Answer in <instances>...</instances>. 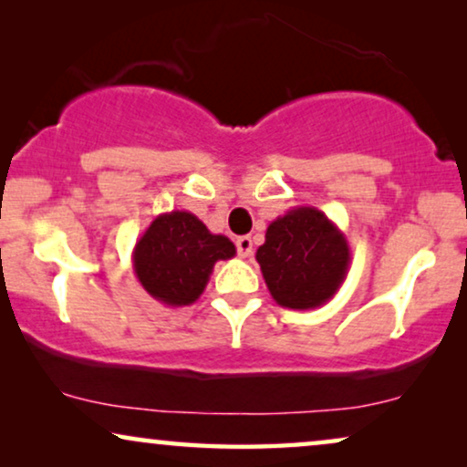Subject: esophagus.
<instances>
[{"mask_svg": "<svg viewBox=\"0 0 467 467\" xmlns=\"http://www.w3.org/2000/svg\"><path fill=\"white\" fill-rule=\"evenodd\" d=\"M235 246H238V255L240 257H251L253 255V240L248 235H240L235 240Z\"/></svg>", "mask_w": 467, "mask_h": 467, "instance_id": "1", "label": "esophagus"}]
</instances>
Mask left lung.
Returning a JSON list of instances; mask_svg holds the SVG:
<instances>
[{
	"instance_id": "1",
	"label": "left lung",
	"mask_w": 467,
	"mask_h": 467,
	"mask_svg": "<svg viewBox=\"0 0 467 467\" xmlns=\"http://www.w3.org/2000/svg\"><path fill=\"white\" fill-rule=\"evenodd\" d=\"M255 259L276 305L308 311L335 298L348 276L352 251L324 212L296 205L270 223Z\"/></svg>"
}]
</instances>
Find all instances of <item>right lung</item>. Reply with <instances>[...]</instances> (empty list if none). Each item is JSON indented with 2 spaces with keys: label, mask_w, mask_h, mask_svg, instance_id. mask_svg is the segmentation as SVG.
I'll list each match as a JSON object with an SVG mask.
<instances>
[{
  "label": "right lung",
  "mask_w": 467,
  "mask_h": 467,
  "mask_svg": "<svg viewBox=\"0 0 467 467\" xmlns=\"http://www.w3.org/2000/svg\"><path fill=\"white\" fill-rule=\"evenodd\" d=\"M235 255L227 235L212 234L192 212L171 210L150 223L132 248L141 287L165 306H189L208 285L214 264Z\"/></svg>",
  "instance_id": "add662e5"
}]
</instances>
